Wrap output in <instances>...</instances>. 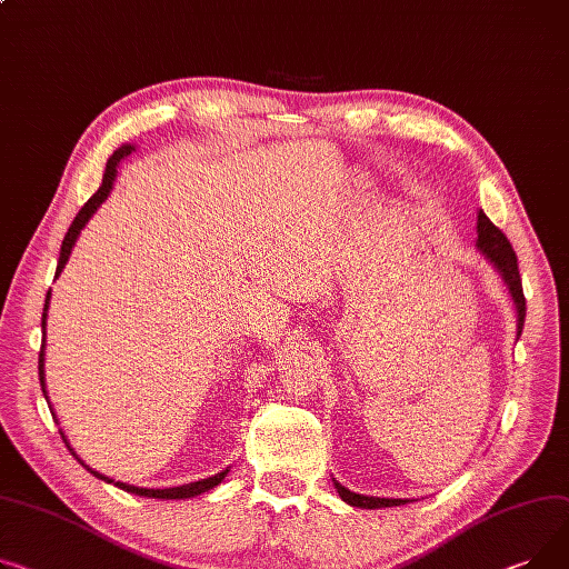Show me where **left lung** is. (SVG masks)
Returning a JSON list of instances; mask_svg holds the SVG:
<instances>
[{"label":"left lung","instance_id":"obj_1","mask_svg":"<svg viewBox=\"0 0 569 569\" xmlns=\"http://www.w3.org/2000/svg\"><path fill=\"white\" fill-rule=\"evenodd\" d=\"M478 251L491 262L503 283L510 290V297L515 301V311H517V338L521 336L523 329V318H526V299H523V290H521V277H519V268H517V256L508 242V238L497 229L495 223L487 219V214L482 210H478V240H476ZM338 497L343 499L348 506L355 508H366V510H375V508H393V506H405L409 503L407 499H382V497H363L357 495V491H350L346 485H340L336 478H331Z\"/></svg>","mask_w":569,"mask_h":569}]
</instances>
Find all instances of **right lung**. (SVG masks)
<instances>
[{"label": "right lung", "mask_w": 569, "mask_h": 569, "mask_svg": "<svg viewBox=\"0 0 569 569\" xmlns=\"http://www.w3.org/2000/svg\"><path fill=\"white\" fill-rule=\"evenodd\" d=\"M134 150V143H123L121 148H117L113 150V156L107 160V167H104V176H102V184L98 187V192L82 206V210L78 212V217L72 219V223H70V229H68V233H66V238H63V242H61V253H59V262H57V272H54V279H59V274L63 272V268H66V262H68V258H70V251H72V247H74V242H78V238H80V233H82V229L87 226V221L93 217V212L104 203V199L109 197V192H111V187H113V180H117V169H119V164H121V160H126L130 153ZM50 295L52 292H48V297H46V309H43V320H41V327H43V346H41V355H38V377H41V389H43V396H46V400H50L48 398V387H46V325H48V309H50ZM50 411H52V416H54V421H57V413H54V409H52V405H50ZM61 432V439H63V443L68 446V450L72 452V458L78 460L89 473H93L96 478H100V480H104V482H113L117 485L119 489H123V491H130V495H137V497H146V499H167V501H171V499H192V497H199V495H203V491H208V489H212V487H217L221 480H223V476L229 473V467H226L223 471H219V473H214V476H210V478H201V480H197V482H187V485H180V487H167V489H148V487H134V485H128V482H121V480H111V478H107V476H102V473H98V471H93L80 456L78 452H74V448L70 446V441L66 439V435H63V430H59Z\"/></svg>", "instance_id": "add662e5"}]
</instances>
